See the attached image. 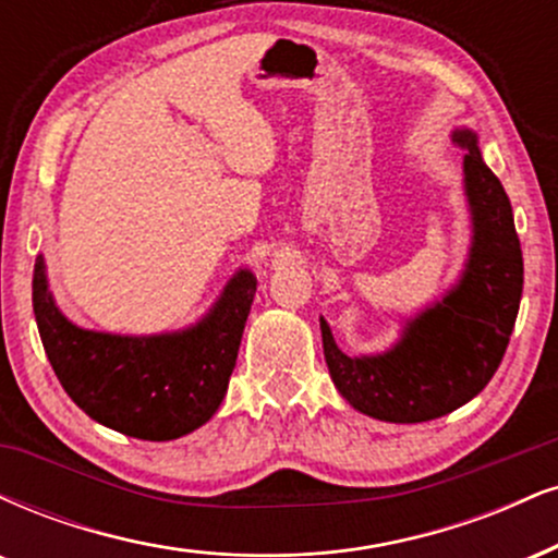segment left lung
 Masks as SVG:
<instances>
[{"label": "left lung", "mask_w": 558, "mask_h": 558, "mask_svg": "<svg viewBox=\"0 0 558 558\" xmlns=\"http://www.w3.org/2000/svg\"><path fill=\"white\" fill-rule=\"evenodd\" d=\"M465 150L462 173L473 241L460 283L413 319L377 355H345L319 317L325 361L338 392L355 411L389 424H421L458 411L499 368L522 296V250L512 205L483 163L478 137L454 130Z\"/></svg>", "instance_id": "1"}]
</instances>
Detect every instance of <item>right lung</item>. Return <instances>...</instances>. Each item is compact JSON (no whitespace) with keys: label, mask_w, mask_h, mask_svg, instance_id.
I'll return each mask as SVG.
<instances>
[{"label":"right lung","mask_w":558,"mask_h":558,"mask_svg":"<svg viewBox=\"0 0 558 558\" xmlns=\"http://www.w3.org/2000/svg\"><path fill=\"white\" fill-rule=\"evenodd\" d=\"M257 291V278L239 270L197 325L163 335L83 330L53 304L44 257L33 267V314L49 364L77 408L113 432L169 441L213 418Z\"/></svg>","instance_id":"right-lung-1"}]
</instances>
